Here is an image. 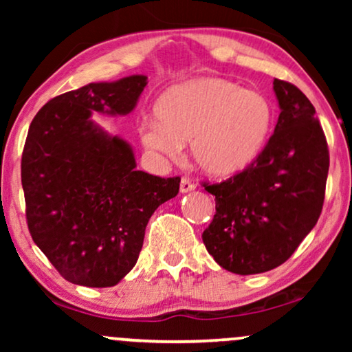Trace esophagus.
Wrapping results in <instances>:
<instances>
[{
    "mask_svg": "<svg viewBox=\"0 0 352 352\" xmlns=\"http://www.w3.org/2000/svg\"><path fill=\"white\" fill-rule=\"evenodd\" d=\"M195 189V184L192 182L190 179H187V177H182L181 179V184H179V190L182 194H187V192H192Z\"/></svg>",
    "mask_w": 352,
    "mask_h": 352,
    "instance_id": "1",
    "label": "esophagus"
}]
</instances>
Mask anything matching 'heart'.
<instances>
[{
    "instance_id": "heart-1",
    "label": "heart",
    "mask_w": 352,
    "mask_h": 352,
    "mask_svg": "<svg viewBox=\"0 0 352 352\" xmlns=\"http://www.w3.org/2000/svg\"><path fill=\"white\" fill-rule=\"evenodd\" d=\"M139 126L144 146L175 158L190 141L192 162L213 177L243 171L256 160L272 126V105L258 91L224 78L173 86Z\"/></svg>"
}]
</instances>
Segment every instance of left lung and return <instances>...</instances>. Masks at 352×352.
Instances as JSON below:
<instances>
[{"mask_svg":"<svg viewBox=\"0 0 352 352\" xmlns=\"http://www.w3.org/2000/svg\"><path fill=\"white\" fill-rule=\"evenodd\" d=\"M280 115L252 165L218 184L216 214L201 239L214 261L240 276L280 266L322 213L329 146L316 109L295 85L274 80Z\"/></svg>","mask_w":352,"mask_h":352,"instance_id":"left-lung-1","label":"left lung"}]
</instances>
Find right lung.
Here are the masks:
<instances>
[{"mask_svg": "<svg viewBox=\"0 0 352 352\" xmlns=\"http://www.w3.org/2000/svg\"><path fill=\"white\" fill-rule=\"evenodd\" d=\"M147 76L89 83L43 105L22 152V187L33 242L65 280L113 287L136 264L146 226L179 192L181 177L136 170L133 148L91 115H126Z\"/></svg>", "mask_w": 352, "mask_h": 352, "instance_id": "right-lung-1", "label": "right lung"}]
</instances>
